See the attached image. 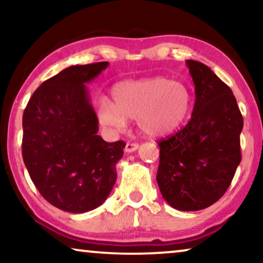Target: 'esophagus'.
<instances>
[{
    "mask_svg": "<svg viewBox=\"0 0 263 263\" xmlns=\"http://www.w3.org/2000/svg\"><path fill=\"white\" fill-rule=\"evenodd\" d=\"M139 148V145L138 143H127V145H125V148H124V152L125 153H133V152H135L136 149Z\"/></svg>",
    "mask_w": 263,
    "mask_h": 263,
    "instance_id": "obj_1",
    "label": "esophagus"
}]
</instances>
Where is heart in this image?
I'll return each mask as SVG.
<instances>
[{"instance_id":"b5f03b06","label":"heart","mask_w":263,"mask_h":263,"mask_svg":"<svg viewBox=\"0 0 263 263\" xmlns=\"http://www.w3.org/2000/svg\"><path fill=\"white\" fill-rule=\"evenodd\" d=\"M114 103L102 98L98 120L103 127L121 130L135 120L140 130L151 138L174 133L188 116L192 97L181 81L156 77L120 82L112 89Z\"/></svg>"}]
</instances>
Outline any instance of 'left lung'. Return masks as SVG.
<instances>
[{"label": "left lung", "mask_w": 263, "mask_h": 263, "mask_svg": "<svg viewBox=\"0 0 263 263\" xmlns=\"http://www.w3.org/2000/svg\"><path fill=\"white\" fill-rule=\"evenodd\" d=\"M195 86L189 123L159 141L157 182L163 199L178 211H200L220 199L242 156L243 117L231 88L211 68L186 60Z\"/></svg>", "instance_id": "1"}]
</instances>
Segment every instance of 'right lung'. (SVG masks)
Here are the masks:
<instances>
[{
  "instance_id": "right-lung-1",
  "label": "right lung",
  "mask_w": 263,
  "mask_h": 263,
  "mask_svg": "<svg viewBox=\"0 0 263 263\" xmlns=\"http://www.w3.org/2000/svg\"><path fill=\"white\" fill-rule=\"evenodd\" d=\"M109 62L68 67L43 82L23 116V158L32 182L60 210L85 213L110 195L123 141L106 142L87 84Z\"/></svg>"
}]
</instances>
